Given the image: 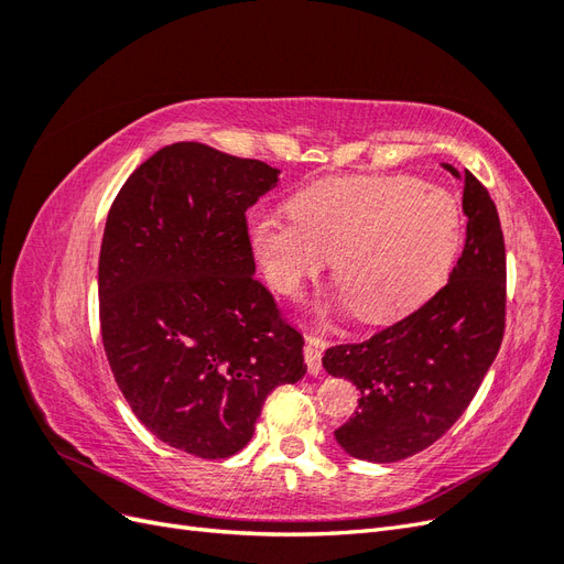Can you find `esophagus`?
Masks as SVG:
<instances>
[{
  "label": "esophagus",
  "instance_id": "34e87169",
  "mask_svg": "<svg viewBox=\"0 0 564 564\" xmlns=\"http://www.w3.org/2000/svg\"><path fill=\"white\" fill-rule=\"evenodd\" d=\"M322 350H324V340L319 336H313V334L305 336L303 355H305V365H308V373H313V377H317L322 371Z\"/></svg>",
  "mask_w": 564,
  "mask_h": 564
}]
</instances>
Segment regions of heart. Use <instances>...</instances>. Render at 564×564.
Masks as SVG:
<instances>
[{"label":"heart","instance_id":"b5f03b06","mask_svg":"<svg viewBox=\"0 0 564 564\" xmlns=\"http://www.w3.org/2000/svg\"><path fill=\"white\" fill-rule=\"evenodd\" d=\"M289 212L249 224V247L270 286L294 296L332 256V278L365 322L416 311L445 282L460 245L454 197L412 178L315 183Z\"/></svg>","mask_w":564,"mask_h":564}]
</instances>
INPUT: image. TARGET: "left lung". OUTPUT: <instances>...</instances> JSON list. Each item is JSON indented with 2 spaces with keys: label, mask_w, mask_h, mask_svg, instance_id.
I'll return each instance as SVG.
<instances>
[{
  "label": "left lung",
  "mask_w": 564,
  "mask_h": 564,
  "mask_svg": "<svg viewBox=\"0 0 564 564\" xmlns=\"http://www.w3.org/2000/svg\"><path fill=\"white\" fill-rule=\"evenodd\" d=\"M456 178L452 164H442ZM466 247L449 282L419 311L362 344L322 357L360 390L357 412L334 431L350 456L392 464L431 447L475 398L506 327V247L497 204L464 174Z\"/></svg>",
  "instance_id": "1"
}]
</instances>
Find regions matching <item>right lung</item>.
Returning <instances> with one entry per match:
<instances>
[{
  "mask_svg": "<svg viewBox=\"0 0 564 564\" xmlns=\"http://www.w3.org/2000/svg\"><path fill=\"white\" fill-rule=\"evenodd\" d=\"M280 169L204 143L158 150L117 193L98 259L100 336L131 412L169 447L228 458L303 373V336L253 278L247 209Z\"/></svg>",
  "mask_w": 564,
  "mask_h": 564,
  "instance_id": "1",
  "label": "right lung"
}]
</instances>
